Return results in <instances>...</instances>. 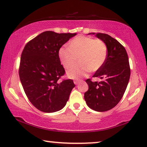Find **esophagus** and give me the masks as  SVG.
Listing matches in <instances>:
<instances>
[{
  "label": "esophagus",
  "instance_id": "esophagus-1",
  "mask_svg": "<svg viewBox=\"0 0 147 147\" xmlns=\"http://www.w3.org/2000/svg\"><path fill=\"white\" fill-rule=\"evenodd\" d=\"M80 82V80H74V84H75V85L79 84Z\"/></svg>",
  "mask_w": 147,
  "mask_h": 147
}]
</instances>
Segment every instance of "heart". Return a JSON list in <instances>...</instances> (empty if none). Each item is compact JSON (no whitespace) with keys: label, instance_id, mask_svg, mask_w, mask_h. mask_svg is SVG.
<instances>
[{"label":"heart","instance_id":"1","mask_svg":"<svg viewBox=\"0 0 147 147\" xmlns=\"http://www.w3.org/2000/svg\"><path fill=\"white\" fill-rule=\"evenodd\" d=\"M58 55L65 68L73 65L78 58L79 63L68 69L67 74L71 78H78L102 67L107 57V47L101 40L79 36L72 40L69 47H61Z\"/></svg>","mask_w":147,"mask_h":147}]
</instances>
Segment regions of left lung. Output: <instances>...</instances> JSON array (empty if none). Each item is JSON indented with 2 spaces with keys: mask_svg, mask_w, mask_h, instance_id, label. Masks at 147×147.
Wrapping results in <instances>:
<instances>
[{
  "mask_svg": "<svg viewBox=\"0 0 147 147\" xmlns=\"http://www.w3.org/2000/svg\"><path fill=\"white\" fill-rule=\"evenodd\" d=\"M107 47V57L102 67L93 77L101 82L86 80L89 89L84 94L87 105L92 110L105 112L114 108L123 96L129 84L130 69L125 47L115 38L105 33H92Z\"/></svg>",
  "mask_w": 147,
  "mask_h": 147,
  "instance_id": "left-lung-1",
  "label": "left lung"
}]
</instances>
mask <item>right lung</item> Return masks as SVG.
<instances>
[{
	"mask_svg": "<svg viewBox=\"0 0 147 147\" xmlns=\"http://www.w3.org/2000/svg\"><path fill=\"white\" fill-rule=\"evenodd\" d=\"M76 34L44 31L24 48L19 67L20 82L29 100L39 111L50 113L62 109L75 87L72 80H59L65 70L58 52Z\"/></svg>",
	"mask_w": 147,
	"mask_h": 147,
	"instance_id": "obj_1",
	"label": "right lung"
}]
</instances>
